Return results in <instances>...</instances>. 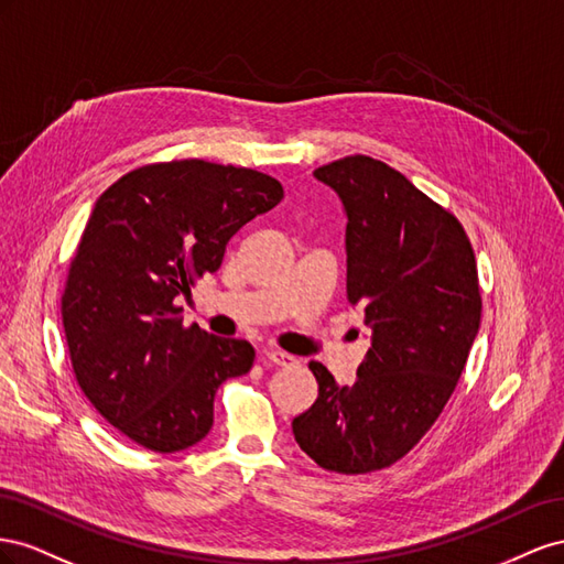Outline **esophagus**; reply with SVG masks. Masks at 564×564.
I'll return each instance as SVG.
<instances>
[{
    "label": "esophagus",
    "instance_id": "34e87169",
    "mask_svg": "<svg viewBox=\"0 0 564 564\" xmlns=\"http://www.w3.org/2000/svg\"><path fill=\"white\" fill-rule=\"evenodd\" d=\"M262 359L273 364V366H293L297 359L291 357L288 351H281V349H273V347H267L262 349Z\"/></svg>",
    "mask_w": 564,
    "mask_h": 564
}]
</instances>
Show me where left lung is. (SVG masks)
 <instances>
[{
    "label": "left lung",
    "instance_id": "8db88e82",
    "mask_svg": "<svg viewBox=\"0 0 564 564\" xmlns=\"http://www.w3.org/2000/svg\"><path fill=\"white\" fill-rule=\"evenodd\" d=\"M347 213V300L371 326L357 382L312 361L314 404L293 421L300 448L330 473L390 468L444 411L479 330L481 295L460 221L368 155L314 170Z\"/></svg>",
    "mask_w": 564,
    "mask_h": 564
}]
</instances>
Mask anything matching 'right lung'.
<instances>
[{"label": "right lung", "mask_w": 564, "mask_h": 564, "mask_svg": "<svg viewBox=\"0 0 564 564\" xmlns=\"http://www.w3.org/2000/svg\"><path fill=\"white\" fill-rule=\"evenodd\" d=\"M281 198L264 172L188 158L127 172L96 200L61 297L63 328L79 390L139 446L198 444L219 384L252 368L248 340L184 326L174 302Z\"/></svg>", "instance_id": "right-lung-1"}]
</instances>
